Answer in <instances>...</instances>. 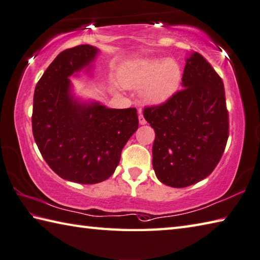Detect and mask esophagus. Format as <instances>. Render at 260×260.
<instances>
[{
    "instance_id": "obj_1",
    "label": "esophagus",
    "mask_w": 260,
    "mask_h": 260,
    "mask_svg": "<svg viewBox=\"0 0 260 260\" xmlns=\"http://www.w3.org/2000/svg\"><path fill=\"white\" fill-rule=\"evenodd\" d=\"M139 123L140 124H146V120L143 115V112L139 111Z\"/></svg>"
}]
</instances>
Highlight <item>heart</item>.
Returning a JSON list of instances; mask_svg holds the SVG:
<instances>
[{
  "mask_svg": "<svg viewBox=\"0 0 260 260\" xmlns=\"http://www.w3.org/2000/svg\"><path fill=\"white\" fill-rule=\"evenodd\" d=\"M180 68L174 61L137 58L125 63L120 73L121 84L130 89L144 87V96L151 103L168 100L178 89Z\"/></svg>",
  "mask_w": 260,
  "mask_h": 260,
  "instance_id": "heart-1",
  "label": "heart"
}]
</instances>
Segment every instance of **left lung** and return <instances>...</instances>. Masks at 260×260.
Here are the masks:
<instances>
[{"label":"left lung","instance_id":"1","mask_svg":"<svg viewBox=\"0 0 260 260\" xmlns=\"http://www.w3.org/2000/svg\"><path fill=\"white\" fill-rule=\"evenodd\" d=\"M182 87L166 102L144 109L146 121L155 130V174L173 188L189 187L207 178L229 138L222 78L197 52L185 62Z\"/></svg>","mask_w":260,"mask_h":260}]
</instances>
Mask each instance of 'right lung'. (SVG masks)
<instances>
[{
  "instance_id": "obj_1",
  "label": "right lung",
  "mask_w": 260,
  "mask_h": 260,
  "mask_svg": "<svg viewBox=\"0 0 260 260\" xmlns=\"http://www.w3.org/2000/svg\"><path fill=\"white\" fill-rule=\"evenodd\" d=\"M97 53L90 45L61 52L34 94L32 135L43 158L62 179L81 184L102 182L114 173L122 149L139 125L135 107L107 109L73 99L69 77Z\"/></svg>"
}]
</instances>
